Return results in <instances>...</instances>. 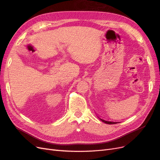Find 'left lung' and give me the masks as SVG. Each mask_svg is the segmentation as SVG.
Returning <instances> with one entry per match:
<instances>
[{"label":"left lung","instance_id":"obj_1","mask_svg":"<svg viewBox=\"0 0 160 160\" xmlns=\"http://www.w3.org/2000/svg\"><path fill=\"white\" fill-rule=\"evenodd\" d=\"M99 119H100L101 121H102L103 122H104V123H107V124H116V123H118V122H108V121L103 120V119H101V118H99Z\"/></svg>","mask_w":160,"mask_h":160}]
</instances>
